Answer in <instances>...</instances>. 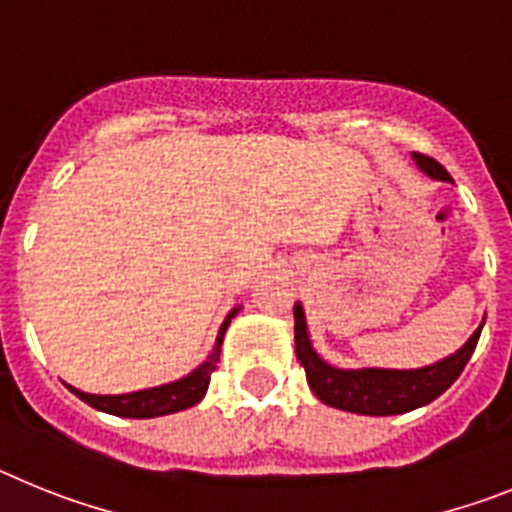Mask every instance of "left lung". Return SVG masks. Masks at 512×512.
Instances as JSON below:
<instances>
[{
    "label": "left lung",
    "instance_id": "1",
    "mask_svg": "<svg viewBox=\"0 0 512 512\" xmlns=\"http://www.w3.org/2000/svg\"><path fill=\"white\" fill-rule=\"evenodd\" d=\"M420 169L433 179L451 182L449 171L438 164L436 158L415 153ZM485 325V323H482ZM482 325L472 333L464 348H459L454 356L438 361L425 369L413 372H397V369H336L320 359L310 346L305 325V312L295 305V348L297 359L305 366L307 384L310 390L330 405V408L348 410L359 415H400L410 410L428 405L438 395L449 390L451 384L464 372L467 361L472 359L477 348Z\"/></svg>",
    "mask_w": 512,
    "mask_h": 512
}]
</instances>
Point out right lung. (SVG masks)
<instances>
[{
	"instance_id": "obj_1",
	"label": "right lung",
	"mask_w": 512,
	"mask_h": 512,
	"mask_svg": "<svg viewBox=\"0 0 512 512\" xmlns=\"http://www.w3.org/2000/svg\"><path fill=\"white\" fill-rule=\"evenodd\" d=\"M235 310L228 312V318L225 323L220 325V333H217L215 348H212L210 359L205 364H200L194 369L192 374H187L184 379H176L171 384H161V387H153V390H140V392H130V395H87V392L74 390L79 400H84L87 405H92L94 410H102V413L110 415H120V418H158V415H169V413H179V410H187L192 405L205 397L207 384H210L212 372H215L217 361H220V348H223V336L225 330H228L230 320L235 318Z\"/></svg>"
}]
</instances>
